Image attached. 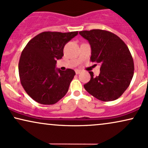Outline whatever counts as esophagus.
<instances>
[{
  "instance_id": "1",
  "label": "esophagus",
  "mask_w": 148,
  "mask_h": 148,
  "mask_svg": "<svg viewBox=\"0 0 148 148\" xmlns=\"http://www.w3.org/2000/svg\"><path fill=\"white\" fill-rule=\"evenodd\" d=\"M80 73H81V70H79V69L75 70V73L76 74H79Z\"/></svg>"
}]
</instances>
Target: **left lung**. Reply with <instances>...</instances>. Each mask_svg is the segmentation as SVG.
Listing matches in <instances>:
<instances>
[{"instance_id": "1", "label": "left lung", "mask_w": 148, "mask_h": 148, "mask_svg": "<svg viewBox=\"0 0 148 148\" xmlns=\"http://www.w3.org/2000/svg\"><path fill=\"white\" fill-rule=\"evenodd\" d=\"M79 34L90 44L91 62L101 64L99 75L89 72L90 80L84 88L100 101L118 99L129 86L134 74L133 58L127 45L107 30H83Z\"/></svg>"}]
</instances>
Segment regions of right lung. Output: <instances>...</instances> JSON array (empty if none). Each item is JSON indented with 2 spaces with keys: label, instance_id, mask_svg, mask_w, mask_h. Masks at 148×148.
<instances>
[{
  "label": "right lung",
  "instance_id": "right-lung-1",
  "mask_svg": "<svg viewBox=\"0 0 148 148\" xmlns=\"http://www.w3.org/2000/svg\"><path fill=\"white\" fill-rule=\"evenodd\" d=\"M78 31H45L34 36L26 45L19 61L20 82L26 92L36 102L53 105L69 90L75 72L55 69L56 60L64 56V45Z\"/></svg>",
  "mask_w": 148,
  "mask_h": 148
}]
</instances>
